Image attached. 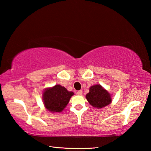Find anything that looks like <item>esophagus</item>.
<instances>
[{"instance_id": "1", "label": "esophagus", "mask_w": 151, "mask_h": 151, "mask_svg": "<svg viewBox=\"0 0 151 151\" xmlns=\"http://www.w3.org/2000/svg\"><path fill=\"white\" fill-rule=\"evenodd\" d=\"M77 94H78V95H82V94H83V91H78L77 92Z\"/></svg>"}]
</instances>
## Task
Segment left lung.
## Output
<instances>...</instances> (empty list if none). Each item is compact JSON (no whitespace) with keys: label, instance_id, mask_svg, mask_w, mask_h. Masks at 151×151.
I'll return each mask as SVG.
<instances>
[{"label":"left lung","instance_id":"left-lung-1","mask_svg":"<svg viewBox=\"0 0 151 151\" xmlns=\"http://www.w3.org/2000/svg\"><path fill=\"white\" fill-rule=\"evenodd\" d=\"M89 104L94 108L102 109L112 103V96L101 85H94L89 88V93L86 94Z\"/></svg>","mask_w":151,"mask_h":151}]
</instances>
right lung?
<instances>
[{"label": "right lung", "mask_w": 151, "mask_h": 151, "mask_svg": "<svg viewBox=\"0 0 151 151\" xmlns=\"http://www.w3.org/2000/svg\"><path fill=\"white\" fill-rule=\"evenodd\" d=\"M73 95V92L67 91L60 85H56L52 87L46 88L42 98L45 109L48 112L56 113L62 112L65 109Z\"/></svg>", "instance_id": "right-lung-1"}]
</instances>
